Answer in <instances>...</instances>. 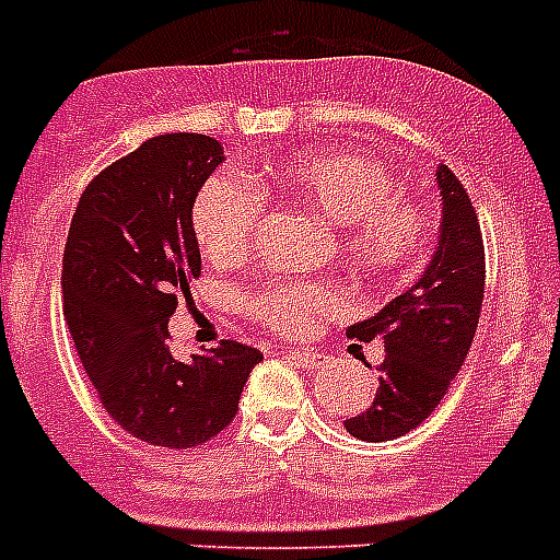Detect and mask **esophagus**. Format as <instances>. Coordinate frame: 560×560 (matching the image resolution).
<instances>
[{"mask_svg": "<svg viewBox=\"0 0 560 560\" xmlns=\"http://www.w3.org/2000/svg\"><path fill=\"white\" fill-rule=\"evenodd\" d=\"M284 357L290 359V362H295L299 368H304V371H313V368L322 365V357L319 353L313 351H304V348H284Z\"/></svg>", "mask_w": 560, "mask_h": 560, "instance_id": "34e87169", "label": "esophagus"}]
</instances>
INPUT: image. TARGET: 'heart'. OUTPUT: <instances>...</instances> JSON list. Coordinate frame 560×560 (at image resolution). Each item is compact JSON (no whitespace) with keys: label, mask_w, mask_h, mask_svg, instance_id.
<instances>
[{"label":"heart","mask_w":560,"mask_h":560,"mask_svg":"<svg viewBox=\"0 0 560 560\" xmlns=\"http://www.w3.org/2000/svg\"><path fill=\"white\" fill-rule=\"evenodd\" d=\"M267 195L319 212L334 226L339 258L368 279L402 276L425 253L429 215L399 192L383 163L359 152H304L272 175H215L203 186L192 230L209 261L238 265L253 253ZM336 302V290L322 281L267 279L244 295V311L272 334L299 336Z\"/></svg>","instance_id":"obj_1"}]
</instances>
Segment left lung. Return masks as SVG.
Segmentation results:
<instances>
[{"instance_id":"left-lung-1","label":"left lung","mask_w":560,"mask_h":560,"mask_svg":"<svg viewBox=\"0 0 560 560\" xmlns=\"http://www.w3.org/2000/svg\"><path fill=\"white\" fill-rule=\"evenodd\" d=\"M443 221L420 279L383 311L348 327L359 342L385 345L371 408L345 420L348 434L383 443L417 429L440 406L466 362L483 307L486 256L469 192L448 166L438 170Z\"/></svg>"}]
</instances>
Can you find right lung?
I'll list each match as a JSON object with an SVG mask.
<instances>
[{
	"label": "right lung",
	"instance_id": "obj_1",
	"mask_svg": "<svg viewBox=\"0 0 560 560\" xmlns=\"http://www.w3.org/2000/svg\"><path fill=\"white\" fill-rule=\"evenodd\" d=\"M224 161L207 135H161L100 172L77 203L62 253V311L80 362L131 438L192 448L233 422L261 351L224 342L172 357L177 293L201 272L192 207Z\"/></svg>",
	"mask_w": 560,
	"mask_h": 560
}]
</instances>
